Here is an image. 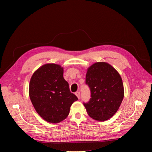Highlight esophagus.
Returning a JSON list of instances; mask_svg holds the SVG:
<instances>
[{"label": "esophagus", "mask_w": 152, "mask_h": 152, "mask_svg": "<svg viewBox=\"0 0 152 152\" xmlns=\"http://www.w3.org/2000/svg\"><path fill=\"white\" fill-rule=\"evenodd\" d=\"M75 95L77 96V97L78 98H80V92H77V93H75Z\"/></svg>", "instance_id": "1"}]
</instances>
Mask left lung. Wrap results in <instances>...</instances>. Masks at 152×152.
Here are the masks:
<instances>
[{
    "instance_id": "obj_1",
    "label": "left lung",
    "mask_w": 152,
    "mask_h": 152,
    "mask_svg": "<svg viewBox=\"0 0 152 152\" xmlns=\"http://www.w3.org/2000/svg\"><path fill=\"white\" fill-rule=\"evenodd\" d=\"M86 83L91 98L84 103L87 113L98 121H107L116 113L124 96L119 73L107 62H96L87 69Z\"/></svg>"
}]
</instances>
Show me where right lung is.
Here are the masks:
<instances>
[{
	"instance_id": "add662e5",
	"label": "right lung",
	"mask_w": 152,
	"mask_h": 152,
	"mask_svg": "<svg viewBox=\"0 0 152 152\" xmlns=\"http://www.w3.org/2000/svg\"><path fill=\"white\" fill-rule=\"evenodd\" d=\"M29 96L39 115L48 122L59 123L68 117L72 103L78 99L63 78V68L46 63L32 75Z\"/></svg>"
}]
</instances>
